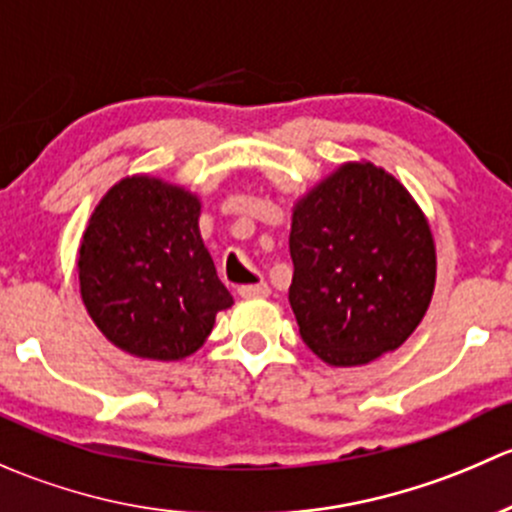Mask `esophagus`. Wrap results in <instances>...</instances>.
<instances>
[{"label": "esophagus", "mask_w": 512, "mask_h": 512, "mask_svg": "<svg viewBox=\"0 0 512 512\" xmlns=\"http://www.w3.org/2000/svg\"><path fill=\"white\" fill-rule=\"evenodd\" d=\"M268 293H271L268 283H249V286H239V295L246 300L268 298Z\"/></svg>", "instance_id": "obj_1"}]
</instances>
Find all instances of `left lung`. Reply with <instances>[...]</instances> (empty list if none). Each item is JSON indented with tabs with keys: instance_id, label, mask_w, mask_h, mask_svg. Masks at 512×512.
Wrapping results in <instances>:
<instances>
[{
	"instance_id": "8db88e82",
	"label": "left lung",
	"mask_w": 512,
	"mask_h": 512,
	"mask_svg": "<svg viewBox=\"0 0 512 512\" xmlns=\"http://www.w3.org/2000/svg\"><path fill=\"white\" fill-rule=\"evenodd\" d=\"M288 300L300 337L333 367H360L409 340L436 286L426 214L374 162H342L295 199Z\"/></svg>"
}]
</instances>
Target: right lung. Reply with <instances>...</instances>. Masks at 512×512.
<instances>
[{"instance_id":"add662e5","label":"right lung","mask_w":512,"mask_h":512,"mask_svg":"<svg viewBox=\"0 0 512 512\" xmlns=\"http://www.w3.org/2000/svg\"><path fill=\"white\" fill-rule=\"evenodd\" d=\"M202 199L152 175L100 197L76 256L78 288L96 328L140 360L177 362L207 342L234 298L199 234Z\"/></svg>"}]
</instances>
